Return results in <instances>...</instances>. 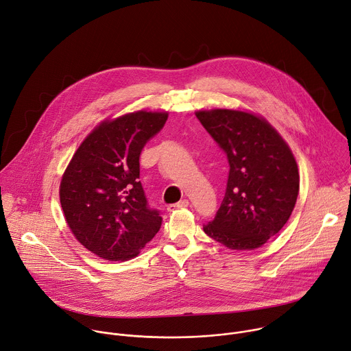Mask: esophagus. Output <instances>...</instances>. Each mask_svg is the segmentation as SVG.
I'll use <instances>...</instances> for the list:
<instances>
[{"mask_svg": "<svg viewBox=\"0 0 351 351\" xmlns=\"http://www.w3.org/2000/svg\"><path fill=\"white\" fill-rule=\"evenodd\" d=\"M186 207H189V199H180L179 203H176V204H169L168 206V211H175V210H178V208H186Z\"/></svg>", "mask_w": 351, "mask_h": 351, "instance_id": "34e87169", "label": "esophagus"}]
</instances>
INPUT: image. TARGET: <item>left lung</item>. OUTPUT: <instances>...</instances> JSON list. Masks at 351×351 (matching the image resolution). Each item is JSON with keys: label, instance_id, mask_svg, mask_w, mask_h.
Instances as JSON below:
<instances>
[{"label": "left lung", "instance_id": "obj_1", "mask_svg": "<svg viewBox=\"0 0 351 351\" xmlns=\"http://www.w3.org/2000/svg\"><path fill=\"white\" fill-rule=\"evenodd\" d=\"M223 149L229 176L223 202L204 232L230 250H254L289 221L300 189L291 149L261 117L236 110L197 111Z\"/></svg>", "mask_w": 351, "mask_h": 351}]
</instances>
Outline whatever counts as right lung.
I'll return each mask as SVG.
<instances>
[{
  "label": "right lung",
  "instance_id": "1",
  "mask_svg": "<svg viewBox=\"0 0 351 351\" xmlns=\"http://www.w3.org/2000/svg\"><path fill=\"white\" fill-rule=\"evenodd\" d=\"M168 112L137 111L99 123L73 154L60 186L66 223L88 252L108 261L134 258L161 228L140 178L145 143Z\"/></svg>",
  "mask_w": 351,
  "mask_h": 351
}]
</instances>
